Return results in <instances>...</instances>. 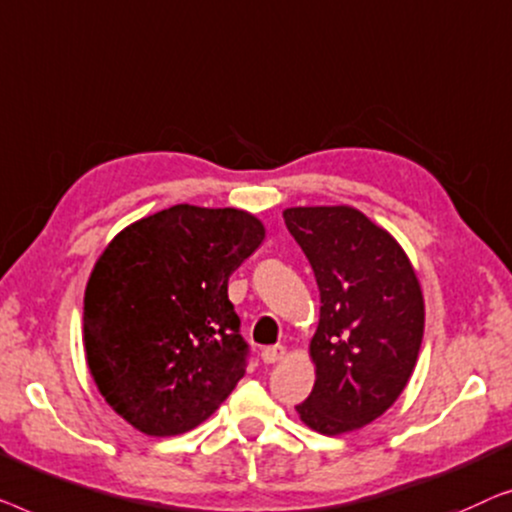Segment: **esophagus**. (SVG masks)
I'll return each mask as SVG.
<instances>
[{
  "label": "esophagus",
  "mask_w": 512,
  "mask_h": 512,
  "mask_svg": "<svg viewBox=\"0 0 512 512\" xmlns=\"http://www.w3.org/2000/svg\"><path fill=\"white\" fill-rule=\"evenodd\" d=\"M285 357V348L283 345H266L262 348V362L264 364H276L278 359Z\"/></svg>",
  "instance_id": "34e87169"
}]
</instances>
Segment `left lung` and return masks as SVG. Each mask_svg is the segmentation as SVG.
I'll return each mask as SVG.
<instances>
[{
	"label": "left lung",
	"instance_id": "obj_1",
	"mask_svg": "<svg viewBox=\"0 0 512 512\" xmlns=\"http://www.w3.org/2000/svg\"><path fill=\"white\" fill-rule=\"evenodd\" d=\"M320 290L311 341L315 385L297 413L336 436L385 413L406 387L420 352L424 301L406 253L350 206L287 208Z\"/></svg>",
	"mask_w": 512,
	"mask_h": 512
}]
</instances>
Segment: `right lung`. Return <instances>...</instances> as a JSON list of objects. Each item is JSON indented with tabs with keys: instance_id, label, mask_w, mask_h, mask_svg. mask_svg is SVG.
Returning a JSON list of instances; mask_svg holds the SVG:
<instances>
[{
	"instance_id": "add662e5",
	"label": "right lung",
	"mask_w": 512,
	"mask_h": 512,
	"mask_svg": "<svg viewBox=\"0 0 512 512\" xmlns=\"http://www.w3.org/2000/svg\"><path fill=\"white\" fill-rule=\"evenodd\" d=\"M264 241L255 215L178 204L115 236L85 287L83 341L106 403L148 436L185 434L248 366L229 276Z\"/></svg>"
}]
</instances>
